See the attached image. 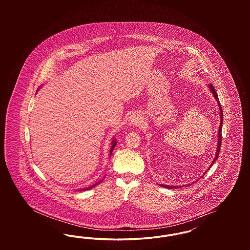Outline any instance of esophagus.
<instances>
[{"label":"esophagus","instance_id":"34e87169","mask_svg":"<svg viewBox=\"0 0 250 250\" xmlns=\"http://www.w3.org/2000/svg\"><path fill=\"white\" fill-rule=\"evenodd\" d=\"M141 122H142V117H141V114L138 113V112L133 113L131 115L130 118H129V124L133 125H139Z\"/></svg>","mask_w":250,"mask_h":250}]
</instances>
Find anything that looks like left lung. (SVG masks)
<instances>
[{"label": "left lung", "instance_id": "left-lung-1", "mask_svg": "<svg viewBox=\"0 0 250 250\" xmlns=\"http://www.w3.org/2000/svg\"><path fill=\"white\" fill-rule=\"evenodd\" d=\"M209 89H210V91H211V93L213 94L214 95V98H215V100L217 101V105H218V107H219V112H220V125H219V128H218V136H217V147H216V153H215V156H214V160H213V162H212V164L210 165V167H208V168H210L211 167L214 165V162H215V160L217 159V157H218V155H219V152H220V147H221V141H222V137H221V132H222V124H223V112H222V108H221V105H220V103H219V99H218V96H217V94H216V92H215V90H214V86L212 85V84H210L209 85ZM206 172H204L203 173V175L202 176H204V174H205ZM198 181V180H197ZM160 187H163V188H169V189H172V188H180V187H173V186H167V185H160V184H158ZM189 185H192V184H189ZM182 188V187H181Z\"/></svg>", "mask_w": 250, "mask_h": 250}]
</instances>
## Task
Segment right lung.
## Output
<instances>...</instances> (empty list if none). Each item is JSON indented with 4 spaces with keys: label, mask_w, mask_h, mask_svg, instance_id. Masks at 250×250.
Segmentation results:
<instances>
[{
    "label": "right lung",
    "mask_w": 250,
    "mask_h": 250,
    "mask_svg": "<svg viewBox=\"0 0 250 250\" xmlns=\"http://www.w3.org/2000/svg\"><path fill=\"white\" fill-rule=\"evenodd\" d=\"M117 144V142H116V140L114 139L112 142H111V148H110V151H109V155H111V153H112V151H113V149H114V147H115V145ZM103 181V180H102ZM102 181H99V182H97V183H95V185H93V186H91V187H89V188H82V189H79V191H84L87 190V189H91V188H95V186H97L98 184H100Z\"/></svg>",
    "instance_id": "1"
}]
</instances>
